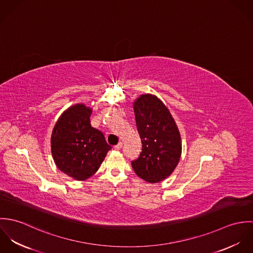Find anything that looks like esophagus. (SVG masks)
Segmentation results:
<instances>
[{"mask_svg": "<svg viewBox=\"0 0 253 253\" xmlns=\"http://www.w3.org/2000/svg\"><path fill=\"white\" fill-rule=\"evenodd\" d=\"M122 147H123V143H122V142H119L116 146H114V149H115V150H121Z\"/></svg>", "mask_w": 253, "mask_h": 253, "instance_id": "34e87169", "label": "esophagus"}]
</instances>
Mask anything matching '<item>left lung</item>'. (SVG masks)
I'll return each instance as SVG.
<instances>
[{
    "mask_svg": "<svg viewBox=\"0 0 253 253\" xmlns=\"http://www.w3.org/2000/svg\"><path fill=\"white\" fill-rule=\"evenodd\" d=\"M133 110L142 151L131 162L132 169L146 182L159 183L169 177L179 163V129L169 108L154 94L137 97Z\"/></svg>",
    "mask_w": 253,
    "mask_h": 253,
    "instance_id": "obj_1",
    "label": "left lung"
}]
</instances>
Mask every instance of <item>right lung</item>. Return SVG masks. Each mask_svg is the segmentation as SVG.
<instances>
[{
    "label": "right lung",
    "mask_w": 253,
    "mask_h": 253,
    "mask_svg": "<svg viewBox=\"0 0 253 253\" xmlns=\"http://www.w3.org/2000/svg\"><path fill=\"white\" fill-rule=\"evenodd\" d=\"M91 113L84 103L70 106L60 115L51 133L53 161L58 169L75 180L92 176L111 150L103 133L91 126Z\"/></svg>",
    "instance_id": "1"
}]
</instances>
